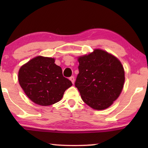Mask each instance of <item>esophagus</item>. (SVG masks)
Instances as JSON below:
<instances>
[{
	"label": "esophagus",
	"instance_id": "esophagus-1",
	"mask_svg": "<svg viewBox=\"0 0 148 148\" xmlns=\"http://www.w3.org/2000/svg\"><path fill=\"white\" fill-rule=\"evenodd\" d=\"M69 79L71 81L72 84H74V82H75V77H74L73 76H71V77H69Z\"/></svg>",
	"mask_w": 148,
	"mask_h": 148
}]
</instances>
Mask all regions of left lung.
I'll return each instance as SVG.
<instances>
[{
	"label": "left lung",
	"mask_w": 148,
	"mask_h": 148,
	"mask_svg": "<svg viewBox=\"0 0 148 148\" xmlns=\"http://www.w3.org/2000/svg\"><path fill=\"white\" fill-rule=\"evenodd\" d=\"M79 74L75 86L84 102L95 110H104L120 96L125 71L118 58L104 50L95 49L78 57Z\"/></svg>",
	"instance_id": "left-lung-1"
}]
</instances>
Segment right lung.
<instances>
[{"instance_id":"add662e5","label":"right lung","mask_w":148,"mask_h":148,"mask_svg":"<svg viewBox=\"0 0 148 148\" xmlns=\"http://www.w3.org/2000/svg\"><path fill=\"white\" fill-rule=\"evenodd\" d=\"M54 58L38 56L21 66L18 80L21 88L32 102L50 106L61 100L66 89L72 86L62 75L61 67Z\"/></svg>"}]
</instances>
